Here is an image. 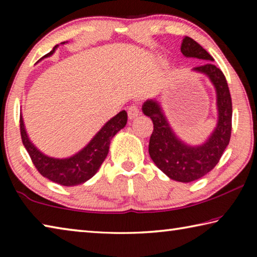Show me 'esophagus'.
I'll use <instances>...</instances> for the list:
<instances>
[{
  "mask_svg": "<svg viewBox=\"0 0 257 257\" xmlns=\"http://www.w3.org/2000/svg\"><path fill=\"white\" fill-rule=\"evenodd\" d=\"M139 113L141 112H139V108L136 104H133V105L128 108V116L130 120H134L135 118H137V116L139 115Z\"/></svg>",
  "mask_w": 257,
  "mask_h": 257,
  "instance_id": "34e87169",
  "label": "esophagus"
}]
</instances>
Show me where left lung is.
Segmentation results:
<instances>
[{
    "label": "left lung",
    "instance_id": "8db88e82",
    "mask_svg": "<svg viewBox=\"0 0 257 257\" xmlns=\"http://www.w3.org/2000/svg\"><path fill=\"white\" fill-rule=\"evenodd\" d=\"M181 53L186 58L213 61L212 56L188 36L182 40ZM193 71L205 75L214 86L216 94L217 122L203 144L189 145L178 137L159 101L147 99L142 106L143 113L150 116L154 124L149 145L151 159L170 179L180 182L195 181L210 172L220 161L231 136L232 103L222 71L213 62L194 68Z\"/></svg>",
    "mask_w": 257,
    "mask_h": 257
}]
</instances>
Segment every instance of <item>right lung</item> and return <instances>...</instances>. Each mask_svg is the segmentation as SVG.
<instances>
[{"label": "right lung", "mask_w": 257, "mask_h": 257, "mask_svg": "<svg viewBox=\"0 0 257 257\" xmlns=\"http://www.w3.org/2000/svg\"><path fill=\"white\" fill-rule=\"evenodd\" d=\"M67 42H62L61 44ZM58 46L55 45L53 50L42 59L51 56ZM127 112L124 110L119 112L98 130L84 149L64 159L47 156L33 144L26 132L23 115H20L21 139L34 165L43 177L62 186H77L89 180L98 171L99 167L107 156L111 139L115 136L116 133L124 128V125L127 124Z\"/></svg>", "instance_id": "1"}]
</instances>
